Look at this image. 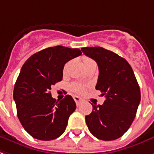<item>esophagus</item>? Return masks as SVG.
Returning <instances> with one entry per match:
<instances>
[{
  "instance_id": "obj_1",
  "label": "esophagus",
  "mask_w": 154,
  "mask_h": 154,
  "mask_svg": "<svg viewBox=\"0 0 154 154\" xmlns=\"http://www.w3.org/2000/svg\"><path fill=\"white\" fill-rule=\"evenodd\" d=\"M73 99H74L75 103H77V105H79V103L82 101V98H80V97H78V96H74V97H73Z\"/></svg>"
}]
</instances>
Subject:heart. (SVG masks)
I'll return each mask as SVG.
<instances>
[{"mask_svg": "<svg viewBox=\"0 0 154 154\" xmlns=\"http://www.w3.org/2000/svg\"><path fill=\"white\" fill-rule=\"evenodd\" d=\"M83 65H84V68L86 69L88 67L90 66H96L95 61L92 60L91 58H89V57H84L83 58ZM69 66V63H67L64 67V72L66 71L67 68ZM71 90L75 93H78V94H81L85 90V86H83L82 85H80V84H77V83H73L70 86Z\"/></svg>", "mask_w": 154, "mask_h": 154, "instance_id": "1", "label": "heart"}]
</instances>
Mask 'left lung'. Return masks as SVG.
<instances>
[{
	"mask_svg": "<svg viewBox=\"0 0 154 154\" xmlns=\"http://www.w3.org/2000/svg\"><path fill=\"white\" fill-rule=\"evenodd\" d=\"M82 51L98 64L95 89L106 98L103 105H93L85 123L96 138L118 139L132 124L140 102V90L133 70L125 59L101 47L82 48Z\"/></svg>",
	"mask_w": 154,
	"mask_h": 154,
	"instance_id": "1",
	"label": "left lung"
}]
</instances>
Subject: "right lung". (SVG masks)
Masks as SVG:
<instances>
[{
  "label": "right lung",
  "mask_w": 154,
  "mask_h": 154,
  "mask_svg": "<svg viewBox=\"0 0 154 154\" xmlns=\"http://www.w3.org/2000/svg\"><path fill=\"white\" fill-rule=\"evenodd\" d=\"M80 55L78 48L56 46L36 52L22 65L14 99L20 123L35 139L51 140L65 131L76 103L70 95L56 101L50 90L63 78L64 64Z\"/></svg>",
  "instance_id": "add662e5"
}]
</instances>
